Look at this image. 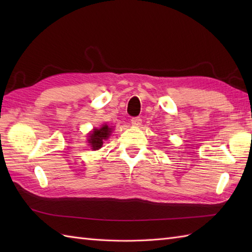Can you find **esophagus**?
Wrapping results in <instances>:
<instances>
[{"instance_id":"obj_1","label":"esophagus","mask_w":252,"mask_h":252,"mask_svg":"<svg viewBox=\"0 0 252 252\" xmlns=\"http://www.w3.org/2000/svg\"><path fill=\"white\" fill-rule=\"evenodd\" d=\"M131 123L134 126H140L141 123H142V119L141 117H133L131 119Z\"/></svg>"}]
</instances>
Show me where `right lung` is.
<instances>
[{
	"instance_id": "1",
	"label": "right lung",
	"mask_w": 252,
	"mask_h": 252,
	"mask_svg": "<svg viewBox=\"0 0 252 252\" xmlns=\"http://www.w3.org/2000/svg\"><path fill=\"white\" fill-rule=\"evenodd\" d=\"M111 129L108 126H103L100 129H94L92 133H90L89 135V143L91 147H92L93 151H96V149H99L103 145V143L105 140L108 138L110 135Z\"/></svg>"
}]
</instances>
